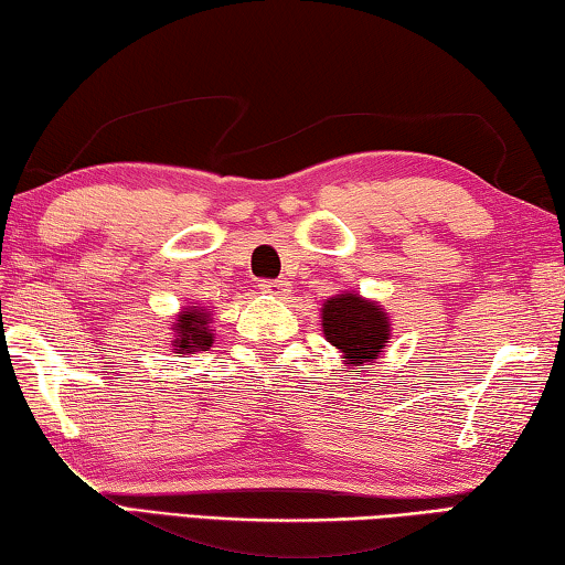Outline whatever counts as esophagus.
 <instances>
[{"label": "esophagus", "instance_id": "1", "mask_svg": "<svg viewBox=\"0 0 565 565\" xmlns=\"http://www.w3.org/2000/svg\"><path fill=\"white\" fill-rule=\"evenodd\" d=\"M257 288L267 295H282L285 290H288V282L285 280H259Z\"/></svg>", "mask_w": 565, "mask_h": 565}]
</instances>
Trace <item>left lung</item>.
Segmentation results:
<instances>
[{"label":"left lung","instance_id":"obj_1","mask_svg":"<svg viewBox=\"0 0 565 565\" xmlns=\"http://www.w3.org/2000/svg\"><path fill=\"white\" fill-rule=\"evenodd\" d=\"M326 341L343 353V359L361 366L373 363L388 343V316L379 302L361 298L359 292H341L323 302Z\"/></svg>","mask_w":565,"mask_h":565}]
</instances>
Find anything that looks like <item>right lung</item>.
I'll use <instances>...</instances> for the list:
<instances>
[{"mask_svg":"<svg viewBox=\"0 0 565 565\" xmlns=\"http://www.w3.org/2000/svg\"><path fill=\"white\" fill-rule=\"evenodd\" d=\"M210 312L199 306H189L179 312L177 323L171 326L173 353H194L206 351L214 341V333L210 331Z\"/></svg>","mask_w":565,"mask_h":565,"instance_id":"1","label":"right lung"}]
</instances>
